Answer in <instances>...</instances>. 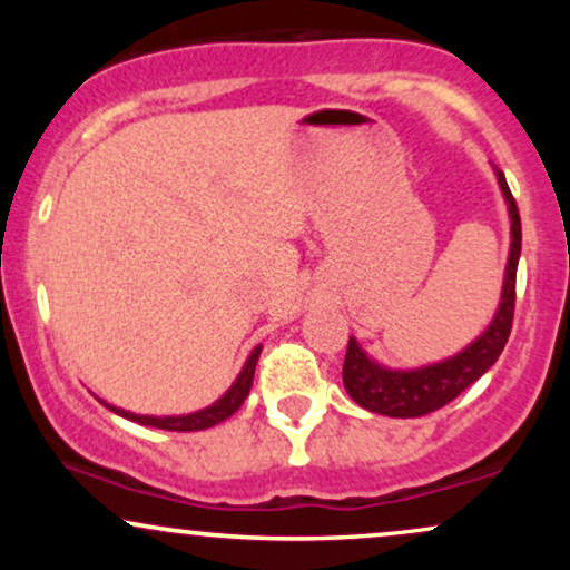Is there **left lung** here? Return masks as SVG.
I'll return each instance as SVG.
<instances>
[{"label":"left lung","mask_w":570,"mask_h":570,"mask_svg":"<svg viewBox=\"0 0 570 570\" xmlns=\"http://www.w3.org/2000/svg\"><path fill=\"white\" fill-rule=\"evenodd\" d=\"M499 185L503 189V198L509 203V217H512V248H509L507 278H503L501 305L493 324H490L466 351L458 353V356L448 358V362L431 364V367L410 372L377 367L375 362H370L367 353L358 348L356 340L351 337L343 362V383L353 402L362 404L364 410L381 412V415L389 417L429 415V412L453 402V399L458 394H463L474 381H480V377L493 367L495 358L501 356L503 345H507L509 340V332H512L514 318L517 263H520L522 225L514 195L501 171Z\"/></svg>","instance_id":"left-lung-1"}]
</instances>
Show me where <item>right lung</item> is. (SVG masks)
I'll use <instances>...</instances> for the list:
<instances>
[{"mask_svg":"<svg viewBox=\"0 0 570 570\" xmlns=\"http://www.w3.org/2000/svg\"><path fill=\"white\" fill-rule=\"evenodd\" d=\"M257 358H259V348H254L252 356H248L244 372H240L238 381L233 383V389L227 391V394L222 396L217 404H212V407H206V410H200V412H193V415L149 417V415H134V412L109 407V404H107V407L115 410L117 415L130 417V421L144 423V426H153V429H166V431H203V429H212V426H217V423L227 421V417H230L233 412H238L240 404H244V399L248 396V391H252L254 367H257Z\"/></svg>","mask_w":570,"mask_h":570,"instance_id":"obj_1","label":"right lung"}]
</instances>
